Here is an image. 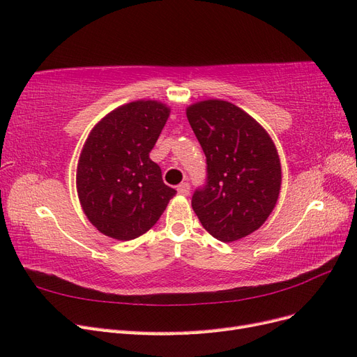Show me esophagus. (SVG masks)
<instances>
[{"mask_svg": "<svg viewBox=\"0 0 357 357\" xmlns=\"http://www.w3.org/2000/svg\"><path fill=\"white\" fill-rule=\"evenodd\" d=\"M177 192L180 193V195H183V197H188L189 193H190V185L189 183H181V185H178L177 186Z\"/></svg>", "mask_w": 357, "mask_h": 357, "instance_id": "1", "label": "esophagus"}]
</instances>
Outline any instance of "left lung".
<instances>
[{"instance_id": "obj_1", "label": "left lung", "mask_w": 357, "mask_h": 357, "mask_svg": "<svg viewBox=\"0 0 357 357\" xmlns=\"http://www.w3.org/2000/svg\"><path fill=\"white\" fill-rule=\"evenodd\" d=\"M186 116L207 158V185L193 193L192 208L215 240H241L261 228L277 204V147L266 129L232 102L198 101Z\"/></svg>"}]
</instances>
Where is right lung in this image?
Masks as SVG:
<instances>
[{"instance_id": "obj_1", "label": "right lung", "mask_w": 357, "mask_h": 357, "mask_svg": "<svg viewBox=\"0 0 357 357\" xmlns=\"http://www.w3.org/2000/svg\"><path fill=\"white\" fill-rule=\"evenodd\" d=\"M169 113L160 101L128 102L105 114L86 138L77 195L88 220L110 238L129 241L146 234L176 195L149 156Z\"/></svg>"}]
</instances>
